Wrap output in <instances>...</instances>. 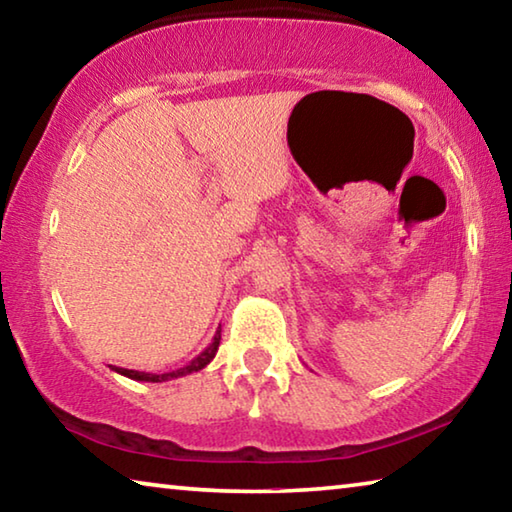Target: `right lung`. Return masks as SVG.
Here are the masks:
<instances>
[{"mask_svg": "<svg viewBox=\"0 0 512 512\" xmlns=\"http://www.w3.org/2000/svg\"><path fill=\"white\" fill-rule=\"evenodd\" d=\"M219 343H221V327L216 329L212 343L207 345V348L198 354L196 359H192L187 363L185 368H178L173 372H164V375H153V372H140V370H128V368H117V366H110L119 375H124L128 379H135V381H153V384H158V381H169V379H178V377H185V375H192V372L203 370L207 363H210L216 357V350H219Z\"/></svg>", "mask_w": 512, "mask_h": 512, "instance_id": "right-lung-1", "label": "right lung"}]
</instances>
